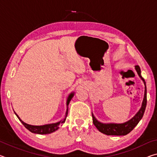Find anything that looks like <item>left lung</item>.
<instances>
[{
	"mask_svg": "<svg viewBox=\"0 0 157 157\" xmlns=\"http://www.w3.org/2000/svg\"><path fill=\"white\" fill-rule=\"evenodd\" d=\"M135 68H136L139 77L142 79V80L144 82L145 84V94L141 108H140V109L139 111V112L134 116V118H132L131 120L126 122V123L122 124L101 123L99 121H98L96 120V118H95L94 116L93 115L92 113L93 123H94V125L96 127V128L99 130L100 132H102V134H105L106 135H114V136L127 135L134 129V127L137 125L138 123H139V121L141 120V118H143V114H144L146 108V105H147V88H146L145 79L142 78L141 74H140V67L139 66H135Z\"/></svg>",
	"mask_w": 157,
	"mask_h": 157,
	"instance_id": "8db88e82",
	"label": "left lung"
}]
</instances>
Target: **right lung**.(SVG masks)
<instances>
[{
	"label": "right lung",
	"instance_id": "right-lung-1",
	"mask_svg": "<svg viewBox=\"0 0 157 157\" xmlns=\"http://www.w3.org/2000/svg\"><path fill=\"white\" fill-rule=\"evenodd\" d=\"M73 95L74 94L72 93V94H71L69 95V96L68 98V100H67V106L68 105L69 102H70L71 100L72 99V98L73 97ZM68 107H67V110H66V116H65V118L63 119L59 122H58L57 123H53V124H46V125H42V126H34V125H30V124H26L24 122L22 121L20 119L19 117L17 115V113L15 112V114L17 115V118L19 119V121L22 123V124L23 125L25 126V127L26 129H28L29 131L34 133V134H50V133L52 132H54L55 131H56V130L58 129L59 128V127L60 124H62L63 123H64V122L66 121V117H67L68 115Z\"/></svg>",
	"mask_w": 157,
	"mask_h": 157
}]
</instances>
